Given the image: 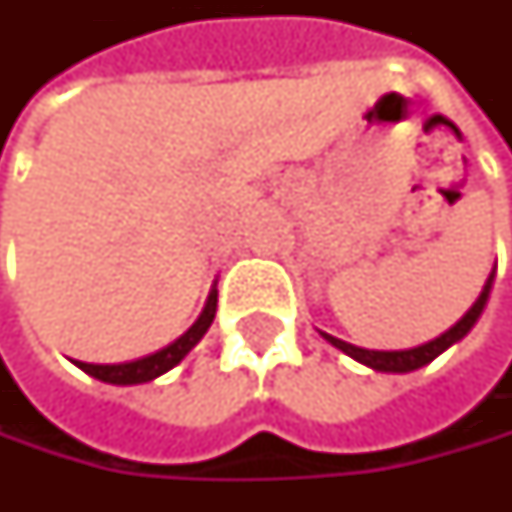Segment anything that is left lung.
Here are the masks:
<instances>
[{
	"label": "left lung",
	"mask_w": 512,
	"mask_h": 512,
	"mask_svg": "<svg viewBox=\"0 0 512 512\" xmlns=\"http://www.w3.org/2000/svg\"><path fill=\"white\" fill-rule=\"evenodd\" d=\"M490 287H493V273L487 276V282H484V290L479 293V299L473 302V307L464 313L456 325L450 327V330H444L439 339H433V342H427V344H419V347H410V350H364V347L342 342V339H336V336H330V333H322V336H325L327 342L333 344V347H339L342 353H347L350 359L367 364V367H373V370H379V373H410V370H419V367H424V364H430L436 356H439V353H444L450 344H456L459 339H464V336L470 333V327L479 322L484 305H487V299H490Z\"/></svg>",
	"instance_id": "8db88e82"
}]
</instances>
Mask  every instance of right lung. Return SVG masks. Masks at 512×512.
<instances>
[{
  "label": "right lung",
  "mask_w": 512,
  "mask_h": 512,
  "mask_svg": "<svg viewBox=\"0 0 512 512\" xmlns=\"http://www.w3.org/2000/svg\"><path fill=\"white\" fill-rule=\"evenodd\" d=\"M216 302H219V290L213 287V290H210V296H207L205 310L199 313V319L187 327L185 333H182L176 342L168 344V347H162V350H156V353H150V356H145V359H136V362H125V364H88V362H76V364H79L88 376L99 379V382H108V384L153 382L156 376H162V373H168L170 367H176V364L182 362L196 344L202 342V336L207 333V327L213 325Z\"/></svg>",
  "instance_id": "obj_1"
}]
</instances>
